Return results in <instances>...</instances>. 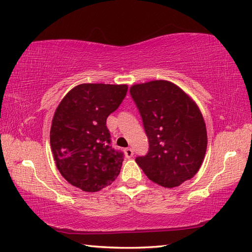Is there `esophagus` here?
<instances>
[{"label": "esophagus", "mask_w": 252, "mask_h": 252, "mask_svg": "<svg viewBox=\"0 0 252 252\" xmlns=\"http://www.w3.org/2000/svg\"><path fill=\"white\" fill-rule=\"evenodd\" d=\"M125 156L127 157V158H131V157L134 156V150H132L131 148H126L125 149Z\"/></svg>", "instance_id": "34e87169"}]
</instances>
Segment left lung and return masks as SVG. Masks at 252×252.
Here are the masks:
<instances>
[{"label": "left lung", "mask_w": 252, "mask_h": 252, "mask_svg": "<svg viewBox=\"0 0 252 252\" xmlns=\"http://www.w3.org/2000/svg\"><path fill=\"white\" fill-rule=\"evenodd\" d=\"M129 91L149 139L148 154L137 157V164L163 188L192 179L207 148L206 125L195 101L167 80L134 84Z\"/></svg>", "instance_id": "8db88e82"}]
</instances>
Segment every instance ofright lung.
<instances>
[{"label":"right lung","instance_id":"obj_1","mask_svg":"<svg viewBox=\"0 0 252 252\" xmlns=\"http://www.w3.org/2000/svg\"><path fill=\"white\" fill-rule=\"evenodd\" d=\"M127 84L82 83L56 108L50 147L61 175L84 192H97L118 177L122 153L110 146L106 118L126 96Z\"/></svg>","mask_w":252,"mask_h":252}]
</instances>
